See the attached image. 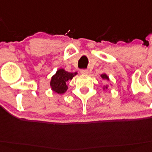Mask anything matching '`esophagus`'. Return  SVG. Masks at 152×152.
<instances>
[{"instance_id":"34e87169","label":"esophagus","mask_w":152,"mask_h":152,"mask_svg":"<svg viewBox=\"0 0 152 152\" xmlns=\"http://www.w3.org/2000/svg\"><path fill=\"white\" fill-rule=\"evenodd\" d=\"M80 72L82 74H87L89 71H88V69H81L80 70Z\"/></svg>"}]
</instances>
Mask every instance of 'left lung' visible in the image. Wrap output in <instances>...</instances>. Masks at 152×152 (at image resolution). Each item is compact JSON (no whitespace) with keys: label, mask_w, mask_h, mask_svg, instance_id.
<instances>
[{"label":"left lung","mask_w":152,"mask_h":152,"mask_svg":"<svg viewBox=\"0 0 152 152\" xmlns=\"http://www.w3.org/2000/svg\"><path fill=\"white\" fill-rule=\"evenodd\" d=\"M101 76H102V78L106 79V80H109V78H108V76H107V75H106V74H102Z\"/></svg>","instance_id":"1"}]
</instances>
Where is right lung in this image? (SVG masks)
<instances>
[{
	"label": "right lung",
	"mask_w": 152,
	"mask_h": 152,
	"mask_svg": "<svg viewBox=\"0 0 152 152\" xmlns=\"http://www.w3.org/2000/svg\"><path fill=\"white\" fill-rule=\"evenodd\" d=\"M76 74H77L76 72L72 73V72H66L63 69H58L56 73L52 77L50 85L52 90L57 94H64L68 89L66 85L68 81L72 80V77Z\"/></svg>",
	"instance_id": "right-lung-1"
}]
</instances>
